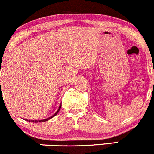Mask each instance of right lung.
Masks as SVG:
<instances>
[{"mask_svg":"<svg viewBox=\"0 0 154 154\" xmlns=\"http://www.w3.org/2000/svg\"><path fill=\"white\" fill-rule=\"evenodd\" d=\"M0 72H1V71H0ZM0 84H1V83H0ZM61 105H62V104H60V107H59V108H58V110H57V111L56 113H55L54 115H53V116H50V117H49V118H47V119H42V120H27V119H24V120H25V121H27V122H34V123H38V122H46V121L49 120V119H51V118H53V117L55 116H56L57 114V113H59V111H60V108H61Z\"/></svg>","mask_w":154,"mask_h":154,"instance_id":"right-lung-1","label":"right lung"}]
</instances>
